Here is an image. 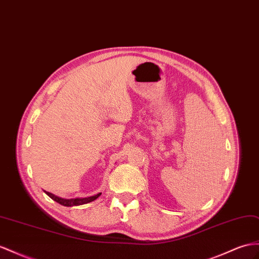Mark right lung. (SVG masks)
I'll return each instance as SVG.
<instances>
[{
    "instance_id": "1",
    "label": "right lung",
    "mask_w": 259,
    "mask_h": 259,
    "mask_svg": "<svg viewBox=\"0 0 259 259\" xmlns=\"http://www.w3.org/2000/svg\"><path fill=\"white\" fill-rule=\"evenodd\" d=\"M46 194H47L51 199H54L55 201H57L58 203H60L64 207H73V205H81V204H85V203H89L91 201H94L95 199H97L99 196L102 195V193H99L95 196H92V197H88V198H75V199H63V198H59L55 195H52L51 193H48V191H46Z\"/></svg>"
}]
</instances>
